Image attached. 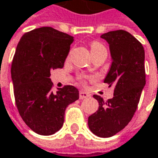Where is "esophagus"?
<instances>
[{
	"label": "esophagus",
	"instance_id": "obj_1",
	"mask_svg": "<svg viewBox=\"0 0 158 158\" xmlns=\"http://www.w3.org/2000/svg\"><path fill=\"white\" fill-rule=\"evenodd\" d=\"M89 97V94H88L85 91H79V98L80 99H84V98H88Z\"/></svg>",
	"mask_w": 158,
	"mask_h": 158
}]
</instances>
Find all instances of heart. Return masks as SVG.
Segmentation results:
<instances>
[{"instance_id":"1","label":"heart","mask_w":158,"mask_h":158,"mask_svg":"<svg viewBox=\"0 0 158 158\" xmlns=\"http://www.w3.org/2000/svg\"><path fill=\"white\" fill-rule=\"evenodd\" d=\"M90 51H91L92 54H94V53L98 52L106 51V47L100 42H98V41H93V42H91V44H90ZM86 79H87L86 76H79V79H80L81 82H85Z\"/></svg>"}]
</instances>
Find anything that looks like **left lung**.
<instances>
[{"mask_svg": "<svg viewBox=\"0 0 158 158\" xmlns=\"http://www.w3.org/2000/svg\"><path fill=\"white\" fill-rule=\"evenodd\" d=\"M101 37L109 44L113 62L104 80L114 86V98L105 101L94 95L98 110L88 117L90 131L101 138L112 137L131 122L146 84L145 52L141 43L125 30L105 33Z\"/></svg>", "mask_w": 158, "mask_h": 158, "instance_id": "obj_1", "label": "left lung"}]
</instances>
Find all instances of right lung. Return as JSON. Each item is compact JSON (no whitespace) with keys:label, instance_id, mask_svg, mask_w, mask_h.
I'll return each mask as SVG.
<instances>
[{"label":"right lung","instance_id":"add662e5","mask_svg":"<svg viewBox=\"0 0 158 158\" xmlns=\"http://www.w3.org/2000/svg\"><path fill=\"white\" fill-rule=\"evenodd\" d=\"M73 36L50 27L22 35L11 63L16 106L33 131L48 136L63 125L66 107L79 99V90L67 85L53 92L51 70L61 69Z\"/></svg>","mask_w":158,"mask_h":158}]
</instances>
